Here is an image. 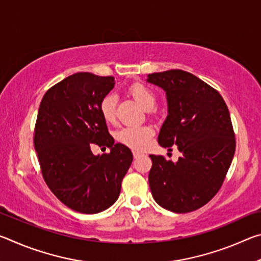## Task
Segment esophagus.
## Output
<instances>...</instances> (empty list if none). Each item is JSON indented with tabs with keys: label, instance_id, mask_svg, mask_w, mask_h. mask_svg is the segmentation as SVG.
Here are the masks:
<instances>
[{
	"label": "esophagus",
	"instance_id": "34e87169",
	"mask_svg": "<svg viewBox=\"0 0 261 261\" xmlns=\"http://www.w3.org/2000/svg\"><path fill=\"white\" fill-rule=\"evenodd\" d=\"M139 156H141V153L137 152V151H134V158L137 159V158H139Z\"/></svg>",
	"mask_w": 261,
	"mask_h": 261
}]
</instances>
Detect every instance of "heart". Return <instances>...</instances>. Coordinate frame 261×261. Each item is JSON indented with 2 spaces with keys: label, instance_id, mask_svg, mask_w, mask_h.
Listing matches in <instances>:
<instances>
[{
  "label": "heart",
  "instance_id": "heart-1",
  "mask_svg": "<svg viewBox=\"0 0 261 261\" xmlns=\"http://www.w3.org/2000/svg\"><path fill=\"white\" fill-rule=\"evenodd\" d=\"M130 93L144 109H152L156 102L155 94L143 84H134ZM100 112L106 122L113 123L116 117V96L108 94L101 100ZM153 130L147 125H126L117 131L116 139L132 149H143L152 138Z\"/></svg>",
  "mask_w": 261,
  "mask_h": 261
}]
</instances>
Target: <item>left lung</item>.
Here are the masks:
<instances>
[{
	"label": "left lung",
	"instance_id": "8db88e82",
	"mask_svg": "<svg viewBox=\"0 0 261 261\" xmlns=\"http://www.w3.org/2000/svg\"><path fill=\"white\" fill-rule=\"evenodd\" d=\"M146 82L166 92L168 115L158 137L182 156L173 162L149 155L148 183L159 205L189 213L206 205L222 185L235 154L230 115L222 96L208 84L183 70L151 73Z\"/></svg>",
	"mask_w": 261,
	"mask_h": 261
}]
</instances>
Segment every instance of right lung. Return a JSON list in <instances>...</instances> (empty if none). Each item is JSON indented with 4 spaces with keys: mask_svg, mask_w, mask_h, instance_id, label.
<instances>
[{
    "mask_svg": "<svg viewBox=\"0 0 261 261\" xmlns=\"http://www.w3.org/2000/svg\"><path fill=\"white\" fill-rule=\"evenodd\" d=\"M114 77L78 72L46 92L39 107L34 147L51 192L79 213L95 214L117 200L122 179L134 160L129 147L115 144L100 112ZM111 153L94 156L90 144Z\"/></svg>",
    "mask_w": 261,
    "mask_h": 261,
    "instance_id": "right-lung-1",
    "label": "right lung"
}]
</instances>
